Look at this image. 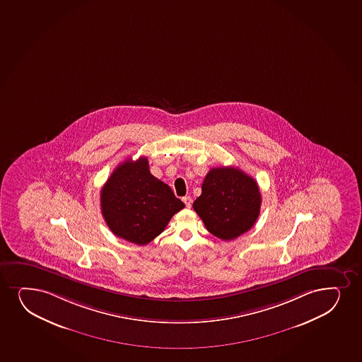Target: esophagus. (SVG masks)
Returning a JSON list of instances; mask_svg holds the SVG:
<instances>
[{
    "mask_svg": "<svg viewBox=\"0 0 362 362\" xmlns=\"http://www.w3.org/2000/svg\"><path fill=\"white\" fill-rule=\"evenodd\" d=\"M183 202L185 204L187 209H190V207H192V199L190 196H185V197H183Z\"/></svg>",
    "mask_w": 362,
    "mask_h": 362,
    "instance_id": "obj_1",
    "label": "esophagus"
}]
</instances>
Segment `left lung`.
<instances>
[{"label":"left lung","instance_id":"left-lung-1","mask_svg":"<svg viewBox=\"0 0 362 362\" xmlns=\"http://www.w3.org/2000/svg\"><path fill=\"white\" fill-rule=\"evenodd\" d=\"M262 195L255 179L236 167L209 170L192 207L211 234L230 241L255 226Z\"/></svg>","mask_w":362,"mask_h":362}]
</instances>
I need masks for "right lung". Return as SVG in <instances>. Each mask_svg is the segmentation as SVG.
<instances>
[{
	"mask_svg": "<svg viewBox=\"0 0 362 362\" xmlns=\"http://www.w3.org/2000/svg\"><path fill=\"white\" fill-rule=\"evenodd\" d=\"M103 217L119 238L146 245L185 207L167 184L150 173L146 158L116 167L100 192Z\"/></svg>",
	"mask_w": 362,
	"mask_h": 362,
	"instance_id": "1",
	"label": "right lung"
}]
</instances>
